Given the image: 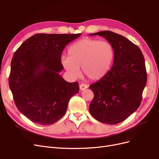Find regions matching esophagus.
<instances>
[{"label": "esophagus", "mask_w": 159, "mask_h": 159, "mask_svg": "<svg viewBox=\"0 0 159 159\" xmlns=\"http://www.w3.org/2000/svg\"><path fill=\"white\" fill-rule=\"evenodd\" d=\"M88 88V86L86 85V84H81L80 85V90H84L85 89H87Z\"/></svg>", "instance_id": "obj_1"}]
</instances>
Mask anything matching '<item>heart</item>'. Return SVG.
Wrapping results in <instances>:
<instances>
[{"label":"heart","instance_id":"b5f03b06","mask_svg":"<svg viewBox=\"0 0 159 159\" xmlns=\"http://www.w3.org/2000/svg\"><path fill=\"white\" fill-rule=\"evenodd\" d=\"M113 59L114 50L109 42L85 38L70 46L68 56H62L61 63L74 78L80 75L81 66L86 77L98 80L107 74Z\"/></svg>","mask_w":159,"mask_h":159}]
</instances>
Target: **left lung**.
Masks as SVG:
<instances>
[{
	"label": "left lung",
	"instance_id": "1",
	"mask_svg": "<svg viewBox=\"0 0 159 159\" xmlns=\"http://www.w3.org/2000/svg\"><path fill=\"white\" fill-rule=\"evenodd\" d=\"M89 35L103 36L114 50L112 68L98 82L89 85L94 93L89 112L102 123H121L141 105L147 80L144 56L137 45L118 34L105 30Z\"/></svg>",
	"mask_w": 159,
	"mask_h": 159
}]
</instances>
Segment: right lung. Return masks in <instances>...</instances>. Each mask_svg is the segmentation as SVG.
I'll use <instances>...</instances> for the list:
<instances>
[{
    "label": "right lung",
    "instance_id": "1",
    "mask_svg": "<svg viewBox=\"0 0 159 159\" xmlns=\"http://www.w3.org/2000/svg\"><path fill=\"white\" fill-rule=\"evenodd\" d=\"M81 34H37L24 42L11 61L9 87L18 109L31 121L43 125L64 116L70 99L79 92L78 82L60 75L66 46Z\"/></svg>",
    "mask_w": 159,
    "mask_h": 159
}]
</instances>
